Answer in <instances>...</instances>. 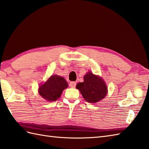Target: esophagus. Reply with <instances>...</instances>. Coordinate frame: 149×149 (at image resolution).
<instances>
[{
	"instance_id": "obj_1",
	"label": "esophagus",
	"mask_w": 149,
	"mask_h": 149,
	"mask_svg": "<svg viewBox=\"0 0 149 149\" xmlns=\"http://www.w3.org/2000/svg\"><path fill=\"white\" fill-rule=\"evenodd\" d=\"M76 85H77V83H76L75 81H71L70 84H69V86H70L71 87H74Z\"/></svg>"
}]
</instances>
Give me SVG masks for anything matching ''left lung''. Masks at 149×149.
Returning a JSON list of instances; mask_svg holds the SVG:
<instances>
[{
    "instance_id": "left-lung-1",
    "label": "left lung",
    "mask_w": 149,
    "mask_h": 149,
    "mask_svg": "<svg viewBox=\"0 0 149 149\" xmlns=\"http://www.w3.org/2000/svg\"><path fill=\"white\" fill-rule=\"evenodd\" d=\"M84 79V81L77 84L76 87L80 91L85 101L95 103L106 96L107 87L102 78L88 72Z\"/></svg>"
}]
</instances>
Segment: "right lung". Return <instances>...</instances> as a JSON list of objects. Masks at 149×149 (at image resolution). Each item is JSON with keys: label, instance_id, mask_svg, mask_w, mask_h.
Returning a JSON list of instances; mask_svg holds the SVG:
<instances>
[{"label": "right lung", "instance_id": "1", "mask_svg": "<svg viewBox=\"0 0 149 149\" xmlns=\"http://www.w3.org/2000/svg\"><path fill=\"white\" fill-rule=\"evenodd\" d=\"M68 87L67 81L63 77L52 75L46 83L39 87V93L46 100L54 101L61 97L62 91Z\"/></svg>", "mask_w": 149, "mask_h": 149}]
</instances>
